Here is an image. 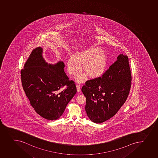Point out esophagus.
<instances>
[{"label":"esophagus","mask_w":158,"mask_h":158,"mask_svg":"<svg viewBox=\"0 0 158 158\" xmlns=\"http://www.w3.org/2000/svg\"><path fill=\"white\" fill-rule=\"evenodd\" d=\"M76 87H77V91L78 92H81V87H80V85L77 84L76 85Z\"/></svg>","instance_id":"esophagus-1"}]
</instances>
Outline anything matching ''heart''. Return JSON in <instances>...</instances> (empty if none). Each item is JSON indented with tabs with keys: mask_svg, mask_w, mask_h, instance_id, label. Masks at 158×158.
Here are the masks:
<instances>
[{
	"mask_svg": "<svg viewBox=\"0 0 158 158\" xmlns=\"http://www.w3.org/2000/svg\"><path fill=\"white\" fill-rule=\"evenodd\" d=\"M82 68L91 78H97L105 72L107 64V57L98 47L89 48L77 54V57L71 56L67 62L68 71L71 75H75ZM87 74L81 73L75 77V81L81 83L86 80Z\"/></svg>",
	"mask_w": 158,
	"mask_h": 158,
	"instance_id": "b5f03b06",
	"label": "heart"
}]
</instances>
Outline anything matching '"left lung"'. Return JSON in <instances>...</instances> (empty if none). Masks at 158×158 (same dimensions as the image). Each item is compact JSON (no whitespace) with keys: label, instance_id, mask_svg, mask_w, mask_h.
Returning a JSON list of instances; mask_svg holds the SVG:
<instances>
[{"label":"left lung","instance_id":"1","mask_svg":"<svg viewBox=\"0 0 158 158\" xmlns=\"http://www.w3.org/2000/svg\"><path fill=\"white\" fill-rule=\"evenodd\" d=\"M128 57L121 54L102 77L88 80L81 91L88 117L95 123L111 118L127 100L131 85Z\"/></svg>","mask_w":158,"mask_h":158}]
</instances>
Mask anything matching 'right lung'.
Here are the masks:
<instances>
[{
	"label": "right lung",
	"instance_id": "1",
	"mask_svg": "<svg viewBox=\"0 0 158 158\" xmlns=\"http://www.w3.org/2000/svg\"><path fill=\"white\" fill-rule=\"evenodd\" d=\"M43 48L33 50L21 70L23 90L37 114L45 119L56 120L77 93L73 81L64 71L63 61L48 64L43 57Z\"/></svg>",
	"mask_w": 158,
	"mask_h": 158
}]
</instances>
